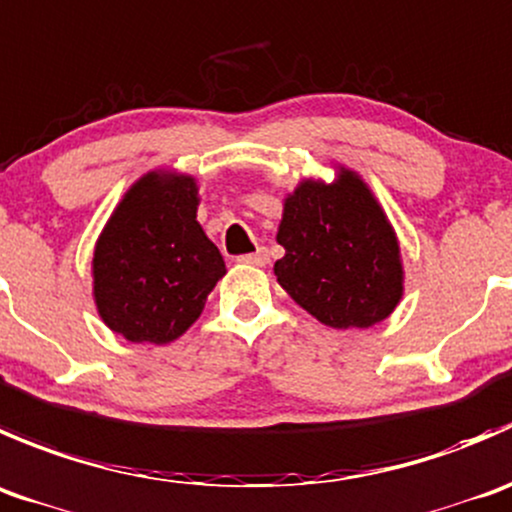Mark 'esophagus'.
<instances>
[{
    "instance_id": "1",
    "label": "esophagus",
    "mask_w": 512,
    "mask_h": 512,
    "mask_svg": "<svg viewBox=\"0 0 512 512\" xmlns=\"http://www.w3.org/2000/svg\"><path fill=\"white\" fill-rule=\"evenodd\" d=\"M239 263H246V266H266L268 263V251L266 249H256L254 254H244L236 258Z\"/></svg>"
}]
</instances>
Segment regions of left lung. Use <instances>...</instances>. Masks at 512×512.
<instances>
[{"label":"left lung","instance_id":"8db88e82","mask_svg":"<svg viewBox=\"0 0 512 512\" xmlns=\"http://www.w3.org/2000/svg\"><path fill=\"white\" fill-rule=\"evenodd\" d=\"M286 256L273 273L288 296L331 328H371L403 296L396 234L368 186L341 169L338 181H301L283 204L276 234Z\"/></svg>","mask_w":512,"mask_h":512}]
</instances>
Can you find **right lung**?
<instances>
[{
	"label": "right lung",
	"mask_w": 512,
	"mask_h": 512,
	"mask_svg": "<svg viewBox=\"0 0 512 512\" xmlns=\"http://www.w3.org/2000/svg\"><path fill=\"white\" fill-rule=\"evenodd\" d=\"M199 191L191 176H141L94 251L99 316L131 343H169L204 311L226 273L219 249L196 221Z\"/></svg>",
	"instance_id": "add662e5"
}]
</instances>
